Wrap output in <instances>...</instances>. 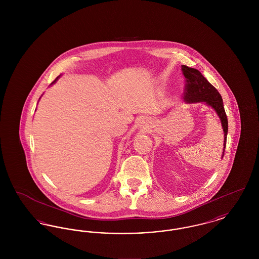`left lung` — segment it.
<instances>
[{
	"label": "left lung",
	"mask_w": 259,
	"mask_h": 259,
	"mask_svg": "<svg viewBox=\"0 0 259 259\" xmlns=\"http://www.w3.org/2000/svg\"><path fill=\"white\" fill-rule=\"evenodd\" d=\"M182 71L185 77V97H184L185 103L191 104V103L204 102L208 106L211 107L221 118L223 132H224V143H223V151H222V158H223L225 147H226L227 132H228V120L224 111L222 95L196 69L189 68L185 65H183Z\"/></svg>",
	"instance_id": "1"
}]
</instances>
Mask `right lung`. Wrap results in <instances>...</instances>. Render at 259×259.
Returning a JSON list of instances; mask_svg holds the SVG:
<instances>
[{
	"label": "right lung",
	"mask_w": 259,
	"mask_h": 259,
	"mask_svg": "<svg viewBox=\"0 0 259 259\" xmlns=\"http://www.w3.org/2000/svg\"><path fill=\"white\" fill-rule=\"evenodd\" d=\"M58 77H59V76H58ZM58 77H57V78H56V79H55V80H54V81H53V82H52V83H54V82H55V81H56V80H57V79H58Z\"/></svg>",
	"instance_id": "right-lung-1"
}]
</instances>
